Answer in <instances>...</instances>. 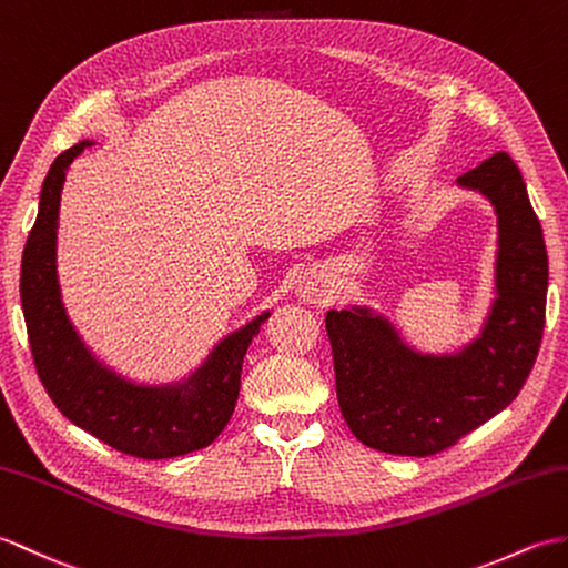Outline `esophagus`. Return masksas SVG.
Wrapping results in <instances>:
<instances>
[{
  "label": "esophagus",
  "instance_id": "esophagus-1",
  "mask_svg": "<svg viewBox=\"0 0 568 568\" xmlns=\"http://www.w3.org/2000/svg\"><path fill=\"white\" fill-rule=\"evenodd\" d=\"M297 297L305 300V302H324L328 297V287L326 281L320 278V275H305V278L300 281L297 285Z\"/></svg>",
  "mask_w": 568,
  "mask_h": 568
}]
</instances>
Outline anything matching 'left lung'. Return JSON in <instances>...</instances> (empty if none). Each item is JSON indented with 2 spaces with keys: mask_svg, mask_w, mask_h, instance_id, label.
I'll return each mask as SVG.
<instances>
[{
  "mask_svg": "<svg viewBox=\"0 0 568 568\" xmlns=\"http://www.w3.org/2000/svg\"><path fill=\"white\" fill-rule=\"evenodd\" d=\"M455 183L486 197L496 215L494 287L479 334L428 353L371 305L326 312L341 414L379 453L435 455L486 424L518 397L542 341L549 263L520 169L498 152Z\"/></svg>",
  "mask_w": 568,
  "mask_h": 568,
  "instance_id": "1",
  "label": "left lung"
}]
</instances>
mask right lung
<instances>
[{
	"instance_id": "obj_1",
	"label": "right lung",
	"mask_w": 568,
	"mask_h": 568,
	"mask_svg": "<svg viewBox=\"0 0 568 568\" xmlns=\"http://www.w3.org/2000/svg\"><path fill=\"white\" fill-rule=\"evenodd\" d=\"M91 144L94 142L82 140L52 162L23 248L21 307L36 371L62 416L101 443L142 459L189 455L207 447L230 424L240 399L246 348L271 310L222 336L201 365L176 379L140 382L101 361L64 310L58 278L64 176Z\"/></svg>"
}]
</instances>
